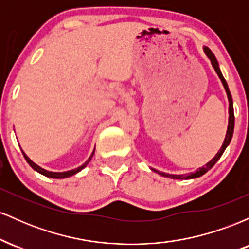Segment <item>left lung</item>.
<instances>
[{
  "instance_id": "left-lung-1",
  "label": "left lung",
  "mask_w": 249,
  "mask_h": 249,
  "mask_svg": "<svg viewBox=\"0 0 249 249\" xmlns=\"http://www.w3.org/2000/svg\"><path fill=\"white\" fill-rule=\"evenodd\" d=\"M205 53H206V55L208 56V58L211 59V62H212V65L214 68V70L216 71V73H218V76L220 77V79H221L222 84H224V87L226 89V92H227V96H228V101H230V119H228V127H227V133H226V138L224 141V144H222L221 148L219 150V152L215 154V157L212 159L211 161H208L205 166H202L201 168H199V170H196L194 173H191L188 174V176H174V174H167V173H162V172H159V171H156L153 170L154 172L159 173L160 176L162 177H167V178H172V179H192V178H198V177H201L202 174H205L207 172L208 170H211L214 165H215V162L219 160L220 157L222 156V153L225 152L226 147L228 146V144L231 142V139H232L233 137V131H234V110H233V99H232V95H231V91L230 89H228V85H227V82H226V79L224 78V76H222L221 71L219 69V64H218V61H216L215 56L213 55V53L208 49L207 47L204 48Z\"/></svg>"
}]
</instances>
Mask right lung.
<instances>
[{
    "label": "right lung",
    "mask_w": 249,
    "mask_h": 249,
    "mask_svg": "<svg viewBox=\"0 0 249 249\" xmlns=\"http://www.w3.org/2000/svg\"><path fill=\"white\" fill-rule=\"evenodd\" d=\"M22 153H23V156H24V158H25V160H27V162L28 164L30 165L31 167L34 168V170L35 171H37V172L38 173H41V174H43V176H45V177H49V178H55V179H62V178H68V177H71V176H73V174H76L77 172H79V171L81 170H83V168H84L85 166H87V165L89 164V162H90V160H91V158H92V156H93V153H95V151H93L92 152V154H91V157L90 158L88 159L87 161L84 162V164L82 165V166H79V167H77V168H75V170H71V171H68V172H50V171H47V170H44V168H42V167H39L38 165H36L35 162H33L30 160L29 158H28V156L27 154H25L23 151H22Z\"/></svg>",
    "instance_id": "right-lung-1"
}]
</instances>
